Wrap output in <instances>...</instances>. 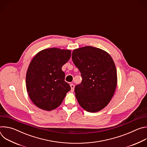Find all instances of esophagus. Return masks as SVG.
Masks as SVG:
<instances>
[{"instance_id": "34e87169", "label": "esophagus", "mask_w": 147, "mask_h": 147, "mask_svg": "<svg viewBox=\"0 0 147 147\" xmlns=\"http://www.w3.org/2000/svg\"><path fill=\"white\" fill-rule=\"evenodd\" d=\"M74 85L73 84H70V87H71V91H74Z\"/></svg>"}]
</instances>
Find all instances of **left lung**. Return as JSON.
<instances>
[{
    "label": "left lung",
    "instance_id": "left-lung-1",
    "mask_svg": "<svg viewBox=\"0 0 147 147\" xmlns=\"http://www.w3.org/2000/svg\"><path fill=\"white\" fill-rule=\"evenodd\" d=\"M72 60L82 79L74 89L80 105L90 112L102 110L111 101L117 85L112 57L100 49L87 46L74 50Z\"/></svg>",
    "mask_w": 147,
    "mask_h": 147
}]
</instances>
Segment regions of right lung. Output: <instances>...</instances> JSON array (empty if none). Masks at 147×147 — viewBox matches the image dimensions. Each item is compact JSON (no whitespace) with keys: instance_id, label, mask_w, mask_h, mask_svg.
<instances>
[{"instance_id":"obj_1","label":"right lung","mask_w":147,"mask_h":147,"mask_svg":"<svg viewBox=\"0 0 147 147\" xmlns=\"http://www.w3.org/2000/svg\"><path fill=\"white\" fill-rule=\"evenodd\" d=\"M70 57V50L49 48L39 52L31 60L26 74L27 91L39 108L56 109L71 90L61 70Z\"/></svg>"}]
</instances>
